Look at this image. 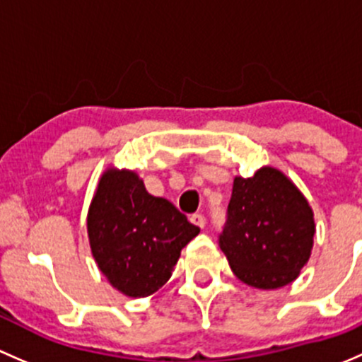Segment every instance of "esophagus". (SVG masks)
<instances>
[{
    "label": "esophagus",
    "instance_id": "esophagus-1",
    "mask_svg": "<svg viewBox=\"0 0 362 362\" xmlns=\"http://www.w3.org/2000/svg\"><path fill=\"white\" fill-rule=\"evenodd\" d=\"M189 221L195 226H199V228H204V226H206V218H204V214H200V212H195V214L189 216Z\"/></svg>",
    "mask_w": 362,
    "mask_h": 362
}]
</instances>
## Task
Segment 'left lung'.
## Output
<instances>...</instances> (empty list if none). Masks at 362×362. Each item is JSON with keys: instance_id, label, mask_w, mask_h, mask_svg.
<instances>
[{"instance_id": "1", "label": "left lung", "mask_w": 362, "mask_h": 362, "mask_svg": "<svg viewBox=\"0 0 362 362\" xmlns=\"http://www.w3.org/2000/svg\"><path fill=\"white\" fill-rule=\"evenodd\" d=\"M314 212L288 176L263 167L235 177L219 247L247 286L277 289L300 275L314 245Z\"/></svg>"}]
</instances>
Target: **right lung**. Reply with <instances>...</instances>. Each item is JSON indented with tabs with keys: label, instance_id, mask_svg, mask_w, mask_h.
I'll return each mask as SVG.
<instances>
[{
	"label": "right lung",
	"instance_id": "add662e5",
	"mask_svg": "<svg viewBox=\"0 0 362 362\" xmlns=\"http://www.w3.org/2000/svg\"><path fill=\"white\" fill-rule=\"evenodd\" d=\"M87 230L99 270L130 298L158 291L200 232L169 200L150 195L136 173L115 167L100 176Z\"/></svg>",
	"mask_w": 362,
	"mask_h": 362
}]
</instances>
